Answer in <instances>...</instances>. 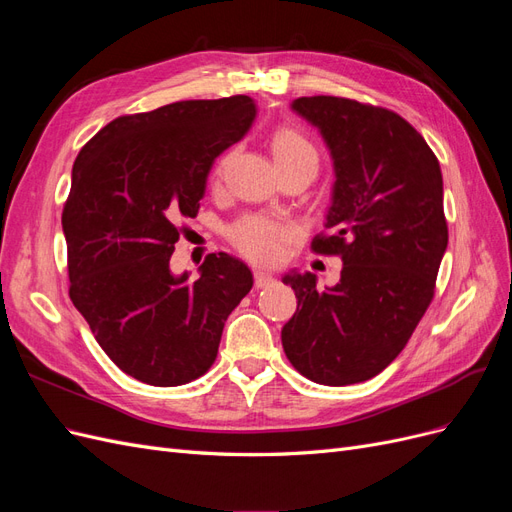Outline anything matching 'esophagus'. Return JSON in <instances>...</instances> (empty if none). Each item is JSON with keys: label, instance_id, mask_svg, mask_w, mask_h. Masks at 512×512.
<instances>
[{"label": "esophagus", "instance_id": "34e87169", "mask_svg": "<svg viewBox=\"0 0 512 512\" xmlns=\"http://www.w3.org/2000/svg\"><path fill=\"white\" fill-rule=\"evenodd\" d=\"M254 284H256V288H265V286L273 284V277L269 273L254 271Z\"/></svg>", "mask_w": 512, "mask_h": 512}]
</instances>
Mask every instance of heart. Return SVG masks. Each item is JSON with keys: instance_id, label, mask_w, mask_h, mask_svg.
<instances>
[{"instance_id": "1", "label": "heart", "mask_w": 512, "mask_h": 512, "mask_svg": "<svg viewBox=\"0 0 512 512\" xmlns=\"http://www.w3.org/2000/svg\"><path fill=\"white\" fill-rule=\"evenodd\" d=\"M271 151L280 170L294 166L318 168V151L314 143L294 128L277 130L271 138ZM297 235L299 230L292 224L269 218H245L230 228V241L241 254L258 265H277Z\"/></svg>"}]
</instances>
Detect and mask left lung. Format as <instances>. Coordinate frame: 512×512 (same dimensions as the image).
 Here are the masks:
<instances>
[{
  "instance_id": "8db88e82",
  "label": "left lung",
  "mask_w": 512,
  "mask_h": 512,
  "mask_svg": "<svg viewBox=\"0 0 512 512\" xmlns=\"http://www.w3.org/2000/svg\"><path fill=\"white\" fill-rule=\"evenodd\" d=\"M292 111L318 128L335 170L331 207L312 250L342 256V277H282L297 294L282 346L318 384L374 378L404 350L433 299L448 245L442 170L410 123L348 98H297Z\"/></svg>"
}]
</instances>
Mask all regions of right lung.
I'll list each match as a JSON object with an SVG mask.
<instances>
[{"mask_svg": "<svg viewBox=\"0 0 512 512\" xmlns=\"http://www.w3.org/2000/svg\"><path fill=\"white\" fill-rule=\"evenodd\" d=\"M256 119L250 96L183 100L123 115L81 149L61 226L70 299L100 348L153 386L200 378L254 277L209 254L200 277L170 271L181 218H196L209 170Z\"/></svg>", "mask_w": 512, "mask_h": 512, "instance_id": "right-lung-1", "label": "right lung"}]
</instances>
